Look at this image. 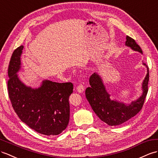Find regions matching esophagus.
<instances>
[{"label":"esophagus","instance_id":"1","mask_svg":"<svg viewBox=\"0 0 158 158\" xmlns=\"http://www.w3.org/2000/svg\"><path fill=\"white\" fill-rule=\"evenodd\" d=\"M76 90L78 91L79 93H82V92H83L84 90V86L82 85V84H79V85L76 88Z\"/></svg>","mask_w":158,"mask_h":158}]
</instances>
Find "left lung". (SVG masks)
<instances>
[{
  "mask_svg": "<svg viewBox=\"0 0 158 158\" xmlns=\"http://www.w3.org/2000/svg\"><path fill=\"white\" fill-rule=\"evenodd\" d=\"M125 45L135 52L141 54L142 50L135 41L129 36L126 37ZM147 74L142 82V94L136 101L126 104L117 100H111L110 94L107 92L103 80L98 73L95 72L89 79L90 86L86 89V97L92 110L101 121L110 126H117L127 121L139 112L143 105L148 92L149 68L146 64Z\"/></svg>",
  "mask_w": 158,
  "mask_h": 158,
  "instance_id": "1",
  "label": "left lung"
}]
</instances>
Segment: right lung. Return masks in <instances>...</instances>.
I'll use <instances>...</instances> for the list:
<instances>
[{
    "mask_svg": "<svg viewBox=\"0 0 158 158\" xmlns=\"http://www.w3.org/2000/svg\"><path fill=\"white\" fill-rule=\"evenodd\" d=\"M23 48L21 45L15 50L9 66L8 92L12 106L31 129L45 135H57L66 129L70 120L69 97L73 84L44 80L38 88L25 85L17 74Z\"/></svg>",
    "mask_w": 158,
    "mask_h": 158,
    "instance_id": "obj_1",
    "label": "right lung"
}]
</instances>
